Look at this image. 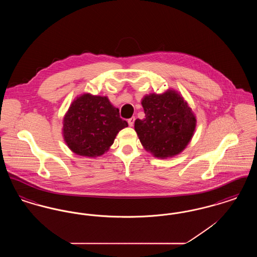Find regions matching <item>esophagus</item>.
<instances>
[{"instance_id":"obj_1","label":"esophagus","mask_w":257,"mask_h":257,"mask_svg":"<svg viewBox=\"0 0 257 257\" xmlns=\"http://www.w3.org/2000/svg\"><path fill=\"white\" fill-rule=\"evenodd\" d=\"M135 119H136V118H135L134 116H132L131 118H129V119H128V124H129V126H130V127H132V126L134 125Z\"/></svg>"}]
</instances>
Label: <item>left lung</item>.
<instances>
[{"instance_id":"1","label":"left lung","mask_w":257,"mask_h":257,"mask_svg":"<svg viewBox=\"0 0 257 257\" xmlns=\"http://www.w3.org/2000/svg\"><path fill=\"white\" fill-rule=\"evenodd\" d=\"M142 105L146 117L136 119L135 130L145 149L158 158L183 151L196 125V116L184 98L169 89L162 94L146 95Z\"/></svg>"}]
</instances>
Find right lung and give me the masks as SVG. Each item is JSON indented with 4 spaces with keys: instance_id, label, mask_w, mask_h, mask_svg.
<instances>
[{
    "instance_id": "right-lung-1",
    "label": "right lung",
    "mask_w": 257,
    "mask_h": 257,
    "mask_svg": "<svg viewBox=\"0 0 257 257\" xmlns=\"http://www.w3.org/2000/svg\"><path fill=\"white\" fill-rule=\"evenodd\" d=\"M127 126L109 98L84 93L74 100L66 111L62 135L75 154L97 157L109 150L117 133Z\"/></svg>"
}]
</instances>
